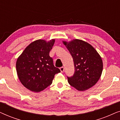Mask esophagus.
Instances as JSON below:
<instances>
[{"label": "esophagus", "instance_id": "obj_1", "mask_svg": "<svg viewBox=\"0 0 120 120\" xmlns=\"http://www.w3.org/2000/svg\"><path fill=\"white\" fill-rule=\"evenodd\" d=\"M60 71H61L62 73H63V72L64 71V67H60Z\"/></svg>", "mask_w": 120, "mask_h": 120}]
</instances>
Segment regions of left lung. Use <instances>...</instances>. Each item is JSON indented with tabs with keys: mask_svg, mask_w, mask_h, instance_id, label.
<instances>
[{
	"mask_svg": "<svg viewBox=\"0 0 120 120\" xmlns=\"http://www.w3.org/2000/svg\"><path fill=\"white\" fill-rule=\"evenodd\" d=\"M73 57L75 67L73 76L67 77L69 84L77 90L85 91L94 86L101 78L103 61L99 53L88 42L79 39L63 41Z\"/></svg>",
	"mask_w": 120,
	"mask_h": 120,
	"instance_id": "8db88e82",
	"label": "left lung"
}]
</instances>
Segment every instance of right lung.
I'll return each mask as SVG.
<instances>
[{"instance_id": "obj_1", "label": "right lung", "mask_w": 120, "mask_h": 120, "mask_svg": "<svg viewBox=\"0 0 120 120\" xmlns=\"http://www.w3.org/2000/svg\"><path fill=\"white\" fill-rule=\"evenodd\" d=\"M55 39H39L30 43L17 58L16 71L22 84L27 89L39 92L51 85L55 75L60 73L54 66L49 53Z\"/></svg>"}]
</instances>
